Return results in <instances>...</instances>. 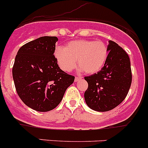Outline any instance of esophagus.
<instances>
[{
    "label": "esophagus",
    "mask_w": 148,
    "mask_h": 148,
    "mask_svg": "<svg viewBox=\"0 0 148 148\" xmlns=\"http://www.w3.org/2000/svg\"><path fill=\"white\" fill-rule=\"evenodd\" d=\"M81 79H82V77H76L75 79H74V81H75V82H77V81L80 80Z\"/></svg>",
    "instance_id": "1"
}]
</instances>
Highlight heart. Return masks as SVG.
Returning a JSON list of instances; mask_svg holds the SVG:
<instances>
[{"mask_svg":"<svg viewBox=\"0 0 148 148\" xmlns=\"http://www.w3.org/2000/svg\"><path fill=\"white\" fill-rule=\"evenodd\" d=\"M55 57L63 71H71L77 65L86 74H93L102 69L108 56V48L105 43L93 40H75L65 47H58Z\"/></svg>","mask_w":148,"mask_h":148,"instance_id":"heart-1","label":"heart"}]
</instances>
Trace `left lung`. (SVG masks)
<instances>
[{
	"label": "left lung",
	"instance_id": "left-lung-1",
	"mask_svg": "<svg viewBox=\"0 0 148 148\" xmlns=\"http://www.w3.org/2000/svg\"><path fill=\"white\" fill-rule=\"evenodd\" d=\"M108 56L101 71L85 77L88 88L85 92L87 105L98 112L115 108L126 97L132 81L130 59L117 43L109 41Z\"/></svg>",
	"mask_w": 148,
	"mask_h": 148
}]
</instances>
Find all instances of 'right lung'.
Returning <instances> with one entry per match:
<instances>
[{"label": "right lung", "mask_w": 148, "mask_h": 148, "mask_svg": "<svg viewBox=\"0 0 148 148\" xmlns=\"http://www.w3.org/2000/svg\"><path fill=\"white\" fill-rule=\"evenodd\" d=\"M56 36H42L20 48L12 69L16 93L25 104L38 112H48L60 103L74 81L58 65L54 52Z\"/></svg>", "instance_id": "add662e5"}]
</instances>
